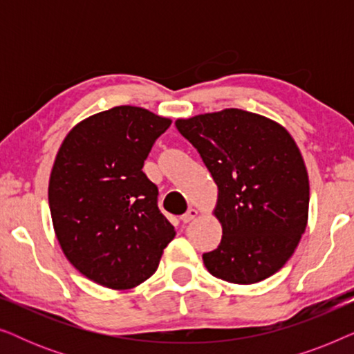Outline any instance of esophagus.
Instances as JSON below:
<instances>
[{"label": "esophagus", "mask_w": 354, "mask_h": 354, "mask_svg": "<svg viewBox=\"0 0 354 354\" xmlns=\"http://www.w3.org/2000/svg\"><path fill=\"white\" fill-rule=\"evenodd\" d=\"M198 216V211L196 209H193V207H190V209H188L185 214H183L180 219H182V222L183 224H188V222H192L193 219H195V217Z\"/></svg>", "instance_id": "obj_1"}]
</instances>
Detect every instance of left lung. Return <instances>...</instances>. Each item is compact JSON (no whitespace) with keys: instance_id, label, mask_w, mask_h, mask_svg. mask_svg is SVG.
Masks as SVG:
<instances>
[{"instance_id":"8db88e82","label":"left lung","mask_w":354,"mask_h":354,"mask_svg":"<svg viewBox=\"0 0 354 354\" xmlns=\"http://www.w3.org/2000/svg\"><path fill=\"white\" fill-rule=\"evenodd\" d=\"M219 188L222 240L203 254L217 279L248 285L283 268L304 234L309 180L301 153L282 125L241 109L178 119Z\"/></svg>"}]
</instances>
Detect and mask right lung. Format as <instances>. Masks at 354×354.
<instances>
[{
	"label": "right lung",
	"mask_w": 354,
	"mask_h": 354,
	"mask_svg": "<svg viewBox=\"0 0 354 354\" xmlns=\"http://www.w3.org/2000/svg\"><path fill=\"white\" fill-rule=\"evenodd\" d=\"M171 120L118 106L75 125L53 166L48 201L66 258L93 282L137 287L156 272L176 232L143 164Z\"/></svg>",
	"instance_id": "obj_1"
}]
</instances>
